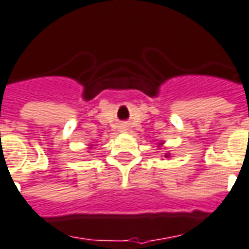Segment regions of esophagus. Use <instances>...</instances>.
I'll list each match as a JSON object with an SVG mask.
<instances>
[{
    "label": "esophagus",
    "instance_id": "1",
    "mask_svg": "<svg viewBox=\"0 0 249 249\" xmlns=\"http://www.w3.org/2000/svg\"><path fill=\"white\" fill-rule=\"evenodd\" d=\"M119 127H121V131H124V130L127 128V126H126V124H121Z\"/></svg>",
    "mask_w": 249,
    "mask_h": 249
}]
</instances>
